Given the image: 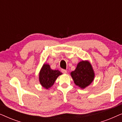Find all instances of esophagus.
Masks as SVG:
<instances>
[{"mask_svg": "<svg viewBox=\"0 0 122 122\" xmlns=\"http://www.w3.org/2000/svg\"><path fill=\"white\" fill-rule=\"evenodd\" d=\"M61 72L63 73H64V74H66V73H67V71H66V70L65 69H61Z\"/></svg>", "mask_w": 122, "mask_h": 122, "instance_id": "esophagus-1", "label": "esophagus"}]
</instances>
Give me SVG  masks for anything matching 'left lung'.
Here are the masks:
<instances>
[{
	"label": "left lung",
	"mask_w": 122,
	"mask_h": 122,
	"mask_svg": "<svg viewBox=\"0 0 122 122\" xmlns=\"http://www.w3.org/2000/svg\"><path fill=\"white\" fill-rule=\"evenodd\" d=\"M76 86L84 89L92 83L94 78V72L91 63L82 61L78 63L76 69L71 73Z\"/></svg>",
	"instance_id": "left-lung-1"
}]
</instances>
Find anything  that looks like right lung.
<instances>
[{
  "instance_id": "obj_1",
  "label": "right lung",
  "mask_w": 122,
  "mask_h": 122,
  "mask_svg": "<svg viewBox=\"0 0 122 122\" xmlns=\"http://www.w3.org/2000/svg\"><path fill=\"white\" fill-rule=\"evenodd\" d=\"M62 74L58 70H53L48 64L44 63L39 71V82L43 88L48 89L54 84L60 75Z\"/></svg>"
}]
</instances>
